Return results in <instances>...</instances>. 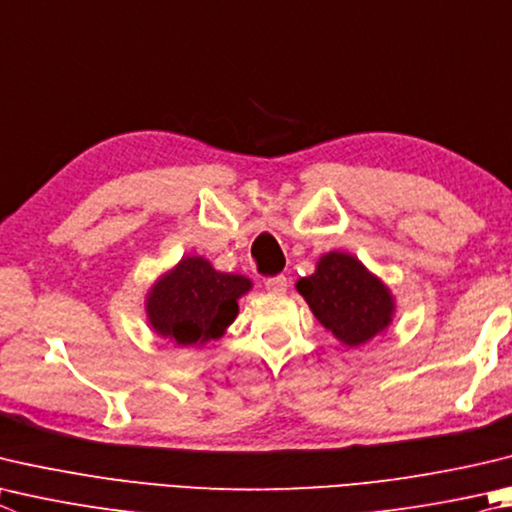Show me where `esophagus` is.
<instances>
[{"label": "esophagus", "mask_w": 512, "mask_h": 512, "mask_svg": "<svg viewBox=\"0 0 512 512\" xmlns=\"http://www.w3.org/2000/svg\"><path fill=\"white\" fill-rule=\"evenodd\" d=\"M286 286H288V280L284 275H277V277H268L266 280V288L271 293H286Z\"/></svg>", "instance_id": "1"}]
</instances>
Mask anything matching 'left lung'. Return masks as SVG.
I'll return each mask as SVG.
<instances>
[{
	"mask_svg": "<svg viewBox=\"0 0 512 512\" xmlns=\"http://www.w3.org/2000/svg\"><path fill=\"white\" fill-rule=\"evenodd\" d=\"M311 313L342 345L358 349L389 329L396 297L376 273L345 250L324 253L309 277L295 282Z\"/></svg>",
	"mask_w": 512,
	"mask_h": 512,
	"instance_id": "8db88e82",
	"label": "left lung"
}]
</instances>
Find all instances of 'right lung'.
Returning a JSON list of instances; mask_svg holds the SVG:
<instances>
[{"label": "right lung", "instance_id": "add662e5", "mask_svg": "<svg viewBox=\"0 0 512 512\" xmlns=\"http://www.w3.org/2000/svg\"><path fill=\"white\" fill-rule=\"evenodd\" d=\"M250 288L246 275L221 273L210 259L185 255L147 288V324L176 347L201 349L224 336Z\"/></svg>", "mask_w": 512, "mask_h": 512}]
</instances>
